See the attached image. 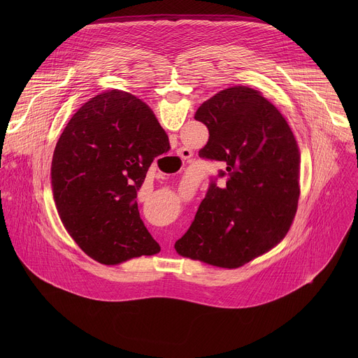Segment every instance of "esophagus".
Masks as SVG:
<instances>
[{
  "mask_svg": "<svg viewBox=\"0 0 358 358\" xmlns=\"http://www.w3.org/2000/svg\"><path fill=\"white\" fill-rule=\"evenodd\" d=\"M189 155H191V151H189V150H187V148H181V151H180V157L187 159V156H189Z\"/></svg>",
  "mask_w": 358,
  "mask_h": 358,
  "instance_id": "34e87169",
  "label": "esophagus"
}]
</instances>
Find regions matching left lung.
<instances>
[{"label":"left lung","instance_id":"left-lung-1","mask_svg":"<svg viewBox=\"0 0 358 358\" xmlns=\"http://www.w3.org/2000/svg\"><path fill=\"white\" fill-rule=\"evenodd\" d=\"M194 119L210 131L199 157L221 162L225 170L211 178L176 249L214 266L239 268L279 243L292 225L300 195L299 147L280 112L246 86L218 92Z\"/></svg>","mask_w":358,"mask_h":358}]
</instances>
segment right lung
Masks as SVG:
<instances>
[{
	"label": "right lung",
	"mask_w": 358,
	"mask_h": 358,
	"mask_svg": "<svg viewBox=\"0 0 358 358\" xmlns=\"http://www.w3.org/2000/svg\"><path fill=\"white\" fill-rule=\"evenodd\" d=\"M169 148L155 113L131 93L103 92L72 116L50 178L61 220L90 258L116 265L160 250L136 198L152 160Z\"/></svg>",
	"instance_id": "obj_1"
}]
</instances>
